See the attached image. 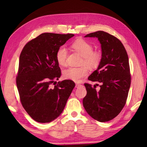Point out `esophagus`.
Listing matches in <instances>:
<instances>
[{"mask_svg":"<svg viewBox=\"0 0 147 147\" xmlns=\"http://www.w3.org/2000/svg\"><path fill=\"white\" fill-rule=\"evenodd\" d=\"M82 85H80V84H78V83H76V85H75V87L76 88H80V87H81L82 86Z\"/></svg>","mask_w":147,"mask_h":147,"instance_id":"1","label":"esophagus"}]
</instances>
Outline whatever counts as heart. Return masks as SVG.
<instances>
[{
  "label": "heart",
  "instance_id": "obj_1",
  "mask_svg": "<svg viewBox=\"0 0 147 147\" xmlns=\"http://www.w3.org/2000/svg\"><path fill=\"white\" fill-rule=\"evenodd\" d=\"M74 51L83 57L81 64H85L88 67L95 69L98 66L102 58L100 51H93V46L89 42L83 39H78L73 43L71 45ZM67 51L65 47H60L56 53V59L58 64L64 66L67 63ZM86 65L79 67H70L63 71V76L65 79L80 82L83 78L88 74V69Z\"/></svg>",
  "mask_w": 147,
  "mask_h": 147
}]
</instances>
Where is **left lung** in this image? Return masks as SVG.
Instances as JSON below:
<instances>
[{"label":"left lung","mask_w":147,"mask_h":147,"mask_svg":"<svg viewBox=\"0 0 147 147\" xmlns=\"http://www.w3.org/2000/svg\"><path fill=\"white\" fill-rule=\"evenodd\" d=\"M85 37L98 38L102 58L88 78L100 83V88L96 89L98 84L85 83L87 93L83 104L93 119L107 122L116 117L126 104L131 85L128 56L120 40L107 32L98 31Z\"/></svg>","instance_id":"8db88e82"}]
</instances>
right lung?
<instances>
[{"instance_id": "obj_1", "label": "right lung", "mask_w": 147, "mask_h": 147, "mask_svg": "<svg viewBox=\"0 0 147 147\" xmlns=\"http://www.w3.org/2000/svg\"><path fill=\"white\" fill-rule=\"evenodd\" d=\"M74 36L42 33L28 42L22 50L16 85L22 105L38 123H50L58 117L75 86L71 80L57 83L54 81L61 75L56 53ZM52 83L55 86L51 88Z\"/></svg>"}]
</instances>
